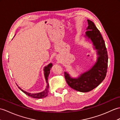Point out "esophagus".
I'll return each mask as SVG.
<instances>
[{
  "label": "esophagus",
  "instance_id": "obj_1",
  "mask_svg": "<svg viewBox=\"0 0 120 120\" xmlns=\"http://www.w3.org/2000/svg\"><path fill=\"white\" fill-rule=\"evenodd\" d=\"M57 59H58V57H57Z\"/></svg>",
  "mask_w": 120,
  "mask_h": 120
}]
</instances>
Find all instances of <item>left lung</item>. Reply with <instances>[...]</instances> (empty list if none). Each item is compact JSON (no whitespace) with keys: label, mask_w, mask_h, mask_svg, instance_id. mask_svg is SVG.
<instances>
[{"label":"left lung","mask_w":120,"mask_h":120,"mask_svg":"<svg viewBox=\"0 0 120 120\" xmlns=\"http://www.w3.org/2000/svg\"><path fill=\"white\" fill-rule=\"evenodd\" d=\"M88 26L85 35L86 40L92 43L96 50L97 60L93 66L77 78H73L68 71H64L65 78L68 85L74 90L82 93L90 91L97 87L106 75L108 55L103 38L94 23L87 20Z\"/></svg>","instance_id":"8db88e82"}]
</instances>
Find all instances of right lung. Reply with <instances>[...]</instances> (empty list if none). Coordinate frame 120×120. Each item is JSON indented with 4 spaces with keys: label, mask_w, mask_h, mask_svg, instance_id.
Returning <instances> with one entry per match:
<instances>
[{
    "label": "right lung",
    "mask_w": 120,
    "mask_h": 120,
    "mask_svg": "<svg viewBox=\"0 0 120 120\" xmlns=\"http://www.w3.org/2000/svg\"><path fill=\"white\" fill-rule=\"evenodd\" d=\"M52 63H50L47 66H45L44 68L43 71H44V77H45L46 82L47 83V85H46V87L45 89V90H43V91H41L40 93H36V94H32L30 93H28L25 90H23L18 86V85L17 84L18 88L20 89V90L23 93L26 94V95L29 96L30 97H31L33 98H36V99H40V98H45L47 96V94L49 93V83L47 82V80H48V78L49 74L50 73V70H51V68H52Z\"/></svg>",
    "instance_id": "obj_1"
}]
</instances>
